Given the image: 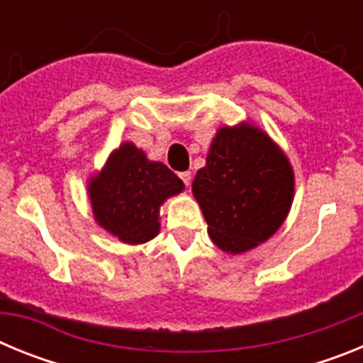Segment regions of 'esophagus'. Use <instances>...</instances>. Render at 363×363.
<instances>
[{
  "label": "esophagus",
  "mask_w": 363,
  "mask_h": 363,
  "mask_svg": "<svg viewBox=\"0 0 363 363\" xmlns=\"http://www.w3.org/2000/svg\"><path fill=\"white\" fill-rule=\"evenodd\" d=\"M179 178L184 179V184L187 185V187H189V185H191V182H192V174H191V172H189V171L179 172Z\"/></svg>",
  "instance_id": "obj_1"
}]
</instances>
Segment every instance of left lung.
Here are the masks:
<instances>
[{
	"label": "left lung",
	"mask_w": 363,
	"mask_h": 363,
	"mask_svg": "<svg viewBox=\"0 0 363 363\" xmlns=\"http://www.w3.org/2000/svg\"><path fill=\"white\" fill-rule=\"evenodd\" d=\"M209 236L227 255L267 242L285 221L294 198L287 154L251 121L216 130L207 163L192 182Z\"/></svg>",
	"instance_id": "left-lung-1"
}]
</instances>
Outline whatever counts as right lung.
I'll list each match as a JSON object with an SVG mask.
<instances>
[{
	"instance_id": "obj_1",
	"label": "right lung",
	"mask_w": 363,
	"mask_h": 363,
	"mask_svg": "<svg viewBox=\"0 0 363 363\" xmlns=\"http://www.w3.org/2000/svg\"><path fill=\"white\" fill-rule=\"evenodd\" d=\"M184 189V182L165 163L149 160L133 142L112 150L101 171L86 179L94 221L129 245L158 236L163 201Z\"/></svg>"
}]
</instances>
